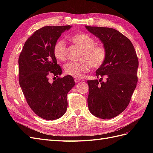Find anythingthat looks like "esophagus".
I'll return each mask as SVG.
<instances>
[{
    "mask_svg": "<svg viewBox=\"0 0 153 153\" xmlns=\"http://www.w3.org/2000/svg\"><path fill=\"white\" fill-rule=\"evenodd\" d=\"M74 81H75V82L77 83V82H81V79H80L79 78H75V79H74Z\"/></svg>",
    "mask_w": 153,
    "mask_h": 153,
    "instance_id": "obj_1",
    "label": "esophagus"
}]
</instances>
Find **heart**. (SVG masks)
I'll use <instances>...</instances> for the list:
<instances>
[{"mask_svg":"<svg viewBox=\"0 0 153 153\" xmlns=\"http://www.w3.org/2000/svg\"><path fill=\"white\" fill-rule=\"evenodd\" d=\"M69 39L82 49L77 62H68L64 66V71L68 76L76 78L81 77L87 72L91 67L99 68L102 66L106 59L107 53L105 47L95 45L94 39L85 33L75 34L68 37ZM53 54L58 60L66 61L68 56L66 44L64 40H58L53 47Z\"/></svg>","mask_w":153,"mask_h":153,"instance_id":"obj_1","label":"heart"}]
</instances>
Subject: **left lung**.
<instances>
[{
    "mask_svg": "<svg viewBox=\"0 0 153 153\" xmlns=\"http://www.w3.org/2000/svg\"><path fill=\"white\" fill-rule=\"evenodd\" d=\"M102 41L107 53L96 71L99 80H88L89 111L102 119L114 118L128 106L137 85L138 58L130 40L116 30L85 25ZM103 77L106 81L103 82Z\"/></svg>",
    "mask_w": 153,
    "mask_h": 153,
    "instance_id": "1",
    "label": "left lung"
}]
</instances>
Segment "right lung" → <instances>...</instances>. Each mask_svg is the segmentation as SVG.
I'll use <instances>...</instances> for the list:
<instances>
[{
    "label": "right lung",
    "mask_w": 153,
    "mask_h": 153,
    "mask_svg": "<svg viewBox=\"0 0 153 153\" xmlns=\"http://www.w3.org/2000/svg\"><path fill=\"white\" fill-rule=\"evenodd\" d=\"M71 27L54 25L37 30L25 41L19 56V85L31 109L45 120H56L64 114L67 94L76 84L68 75L58 77L62 68L53 54L58 39ZM51 76L56 79L53 82L48 80Z\"/></svg>",
    "instance_id": "1"
}]
</instances>
